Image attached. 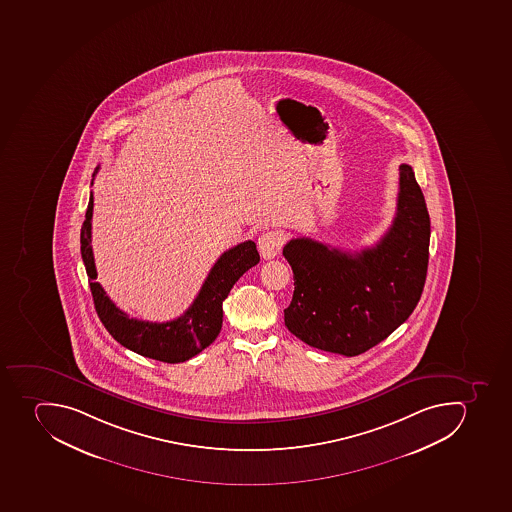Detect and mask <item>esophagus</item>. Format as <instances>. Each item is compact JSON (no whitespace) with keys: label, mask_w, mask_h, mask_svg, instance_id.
Returning <instances> with one entry per match:
<instances>
[{"label":"esophagus","mask_w":512,"mask_h":512,"mask_svg":"<svg viewBox=\"0 0 512 512\" xmlns=\"http://www.w3.org/2000/svg\"><path fill=\"white\" fill-rule=\"evenodd\" d=\"M284 243V233L274 232V230L264 232L258 240L259 253L264 259H274L282 250Z\"/></svg>","instance_id":"34e87169"}]
</instances>
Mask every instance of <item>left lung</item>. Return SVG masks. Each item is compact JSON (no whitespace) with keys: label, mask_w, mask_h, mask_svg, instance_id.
I'll list each match as a JSON object with an SVG mask.
<instances>
[{"label":"left lung","mask_w":512,"mask_h":512,"mask_svg":"<svg viewBox=\"0 0 512 512\" xmlns=\"http://www.w3.org/2000/svg\"><path fill=\"white\" fill-rule=\"evenodd\" d=\"M399 170L396 217L373 248L348 253L311 238L284 246L295 280L285 326L310 347L355 357L389 337L418 305L430 215L412 167Z\"/></svg>","instance_id":"8db88e82"}]
</instances>
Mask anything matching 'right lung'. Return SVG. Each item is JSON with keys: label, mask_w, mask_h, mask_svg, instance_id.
Returning a JSON list of instances; mask_svg holds the SVG:
<instances>
[{"label": "right lung", "mask_w": 512, "mask_h": 512, "mask_svg": "<svg viewBox=\"0 0 512 512\" xmlns=\"http://www.w3.org/2000/svg\"><path fill=\"white\" fill-rule=\"evenodd\" d=\"M97 170L99 167L95 168L94 177ZM92 211L94 194L91 191L86 220L81 228L82 261L91 284L95 311L113 339L142 357L164 363H181L209 347L222 329V303L241 275L259 262L256 243L248 240L225 251L204 280L193 305L180 318L167 323H149L129 318L128 314L116 308L102 285L95 282L97 271L91 246Z\"/></svg>", "instance_id": "1"}]
</instances>
